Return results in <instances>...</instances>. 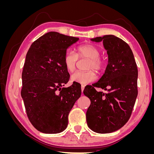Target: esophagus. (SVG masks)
Here are the masks:
<instances>
[{"label": "esophagus", "mask_w": 154, "mask_h": 154, "mask_svg": "<svg viewBox=\"0 0 154 154\" xmlns=\"http://www.w3.org/2000/svg\"><path fill=\"white\" fill-rule=\"evenodd\" d=\"M84 88H85V85H81V89H82V94H83V90H84Z\"/></svg>", "instance_id": "esophagus-1"}]
</instances>
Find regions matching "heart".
<instances>
[{
	"label": "heart",
	"instance_id": "obj_1",
	"mask_svg": "<svg viewBox=\"0 0 154 154\" xmlns=\"http://www.w3.org/2000/svg\"><path fill=\"white\" fill-rule=\"evenodd\" d=\"M76 52L68 50L65 53L63 57L64 66L67 71L71 72L76 68V65L78 58H88L86 69L87 71H76L71 76V80L74 82L85 85L94 82L96 80V74L92 71L100 73L104 69L105 62L100 57L101 51L96 46L91 44H85L79 45L76 49Z\"/></svg>",
	"mask_w": 154,
	"mask_h": 154
}]
</instances>
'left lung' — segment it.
I'll list each match as a JSON object with an SVG mask.
<instances>
[{"label":"left lung","instance_id":"1","mask_svg":"<svg viewBox=\"0 0 154 154\" xmlns=\"http://www.w3.org/2000/svg\"><path fill=\"white\" fill-rule=\"evenodd\" d=\"M91 40L103 41L109 61L99 81L83 91L91 100L87 123L95 132H113L123 127L132 114L138 92L137 65L130 46L122 39L109 35ZM95 87L107 92H97Z\"/></svg>","mask_w":154,"mask_h":154}]
</instances>
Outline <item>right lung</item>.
<instances>
[{
    "mask_svg": "<svg viewBox=\"0 0 154 154\" xmlns=\"http://www.w3.org/2000/svg\"><path fill=\"white\" fill-rule=\"evenodd\" d=\"M78 40L49 32L35 40L27 53L21 96L31 123L42 133L63 131L70 111L81 96V85L77 83L62 88L70 76L63 63L65 53Z\"/></svg>",
    "mask_w": 154,
    "mask_h": 154,
    "instance_id": "right-lung-1",
    "label": "right lung"
}]
</instances>
